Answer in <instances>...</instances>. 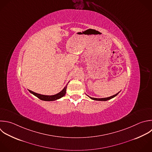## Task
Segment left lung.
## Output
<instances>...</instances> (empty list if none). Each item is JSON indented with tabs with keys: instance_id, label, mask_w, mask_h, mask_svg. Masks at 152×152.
Returning <instances> with one entry per match:
<instances>
[{
	"instance_id": "left-lung-1",
	"label": "left lung",
	"mask_w": 152,
	"mask_h": 152,
	"mask_svg": "<svg viewBox=\"0 0 152 152\" xmlns=\"http://www.w3.org/2000/svg\"><path fill=\"white\" fill-rule=\"evenodd\" d=\"M120 92V91H119ZM119 92H118V93H116V94H114V95H113V96H110V97H105V98H94V97H90L89 96H88L91 99H92V100H97V101H107V100H110V99H112V98H113V97H115V96H116L118 94H119Z\"/></svg>"
}]
</instances>
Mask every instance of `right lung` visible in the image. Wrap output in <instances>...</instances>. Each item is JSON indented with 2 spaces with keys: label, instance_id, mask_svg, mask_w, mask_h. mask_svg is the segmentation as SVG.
I'll use <instances>...</instances> for the list:
<instances>
[{
  "label": "right lung",
  "instance_id": "add662e5",
  "mask_svg": "<svg viewBox=\"0 0 152 152\" xmlns=\"http://www.w3.org/2000/svg\"><path fill=\"white\" fill-rule=\"evenodd\" d=\"M69 83V82H68ZM67 85L66 84L65 86V87L63 88V90L62 91H61L59 93H58V94H56L55 95H43V94H39L37 93H35L31 90H28V91L33 94V95H34L35 96H36L37 97H38L39 99H40L42 100H44V101H55L56 100L58 99H61V97H64L65 94H66V87H67Z\"/></svg>",
  "mask_w": 152,
  "mask_h": 152
}]
</instances>
